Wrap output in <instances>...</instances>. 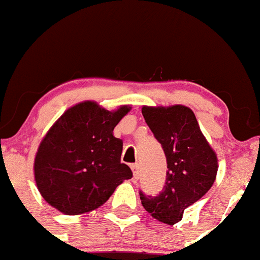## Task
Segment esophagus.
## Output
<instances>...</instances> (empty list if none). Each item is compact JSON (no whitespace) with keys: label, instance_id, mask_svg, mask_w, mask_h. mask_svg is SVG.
Segmentation results:
<instances>
[{"label":"esophagus","instance_id":"obj_1","mask_svg":"<svg viewBox=\"0 0 260 260\" xmlns=\"http://www.w3.org/2000/svg\"><path fill=\"white\" fill-rule=\"evenodd\" d=\"M132 172H134V177L136 178H139V176H140V169H139V164H134V165H132Z\"/></svg>","mask_w":260,"mask_h":260}]
</instances>
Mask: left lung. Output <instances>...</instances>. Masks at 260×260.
I'll return each instance as SVG.
<instances>
[{
  "label": "left lung",
  "instance_id": "1",
  "mask_svg": "<svg viewBox=\"0 0 260 260\" xmlns=\"http://www.w3.org/2000/svg\"><path fill=\"white\" fill-rule=\"evenodd\" d=\"M145 123L162 145L167 156V181L156 197L140 191L144 209L157 221L174 224L184 210L204 197L214 184L218 158L189 107L141 108Z\"/></svg>",
  "mask_w": 260,
  "mask_h": 260
}]
</instances>
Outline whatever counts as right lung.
Here are the masks:
<instances>
[{"label":"right lung","mask_w":260,"mask_h":260,"mask_svg":"<svg viewBox=\"0 0 260 260\" xmlns=\"http://www.w3.org/2000/svg\"><path fill=\"white\" fill-rule=\"evenodd\" d=\"M131 111L120 106L108 111L86 100L70 107L47 131L34 158L39 193L66 215L100 208L132 171L120 162L123 140L113 128Z\"/></svg>","instance_id":"right-lung-1"}]
</instances>
